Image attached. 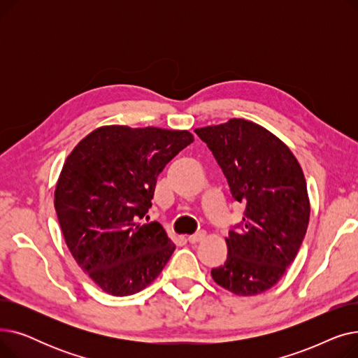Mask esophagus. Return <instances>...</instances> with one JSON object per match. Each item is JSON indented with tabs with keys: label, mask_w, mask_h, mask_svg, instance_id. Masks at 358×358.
<instances>
[{
	"label": "esophagus",
	"mask_w": 358,
	"mask_h": 358,
	"mask_svg": "<svg viewBox=\"0 0 358 358\" xmlns=\"http://www.w3.org/2000/svg\"><path fill=\"white\" fill-rule=\"evenodd\" d=\"M204 236H206V232H204V231H197L196 234H193V235H190V236H189V242L196 243V242L201 241Z\"/></svg>",
	"instance_id": "obj_1"
}]
</instances>
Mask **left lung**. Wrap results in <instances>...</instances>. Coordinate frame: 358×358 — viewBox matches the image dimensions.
Returning a JSON list of instances; mask_svg holds the SVG:
<instances>
[{
  "mask_svg": "<svg viewBox=\"0 0 358 358\" xmlns=\"http://www.w3.org/2000/svg\"><path fill=\"white\" fill-rule=\"evenodd\" d=\"M194 131L212 150L232 197L245 204L238 231L227 238L228 258L212 277L238 296L259 294L285 274L306 235L303 171L292 150L257 123L231 119Z\"/></svg>",
  "mask_w": 358,
  "mask_h": 358,
  "instance_id": "left-lung-1",
  "label": "left lung"
}]
</instances>
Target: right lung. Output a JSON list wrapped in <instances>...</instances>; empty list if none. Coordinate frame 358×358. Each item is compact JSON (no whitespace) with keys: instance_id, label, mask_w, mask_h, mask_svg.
Returning <instances> with one entry per match:
<instances>
[{"instance_id":"obj_1","label":"right lung","mask_w":358,"mask_h":358,"mask_svg":"<svg viewBox=\"0 0 358 358\" xmlns=\"http://www.w3.org/2000/svg\"><path fill=\"white\" fill-rule=\"evenodd\" d=\"M194 141L187 130L103 126L66 158L55 209L77 264L103 292L135 294L159 275L176 245L143 219L157 178Z\"/></svg>"}]
</instances>
